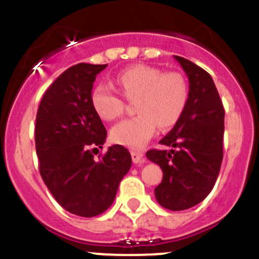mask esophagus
I'll use <instances>...</instances> for the list:
<instances>
[{
	"label": "esophagus",
	"mask_w": 259,
	"mask_h": 259,
	"mask_svg": "<svg viewBox=\"0 0 259 259\" xmlns=\"http://www.w3.org/2000/svg\"><path fill=\"white\" fill-rule=\"evenodd\" d=\"M130 154H132V159L134 163H139V161L143 159V155H144L142 151H135V150H133Z\"/></svg>",
	"instance_id": "1"
}]
</instances>
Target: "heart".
I'll use <instances>...</instances> for the list:
<instances>
[{
	"label": "heart",
	"instance_id": "b5f03b06",
	"mask_svg": "<svg viewBox=\"0 0 259 259\" xmlns=\"http://www.w3.org/2000/svg\"><path fill=\"white\" fill-rule=\"evenodd\" d=\"M121 94L135 103L137 116L119 122L111 129L115 144L140 149L155 134L156 127L169 129L182 117L188 103V83L179 72L137 65L116 76ZM90 103L100 119L111 121L125 110V101L111 86L100 83L91 91Z\"/></svg>",
	"mask_w": 259,
	"mask_h": 259
}]
</instances>
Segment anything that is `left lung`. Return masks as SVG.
Listing matches in <instances>:
<instances>
[{
    "label": "left lung",
    "instance_id": "8db88e82",
    "mask_svg": "<svg viewBox=\"0 0 259 259\" xmlns=\"http://www.w3.org/2000/svg\"><path fill=\"white\" fill-rule=\"evenodd\" d=\"M189 80L188 103L179 121L160 140L170 150L151 149L146 158L163 170L155 198L169 210H185L213 189L223 160L224 108L214 81L194 62L174 56Z\"/></svg>",
    "mask_w": 259,
    "mask_h": 259
}]
</instances>
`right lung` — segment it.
Masks as SVG:
<instances>
[{
  "label": "right lung",
  "mask_w": 259,
  "mask_h": 259,
  "mask_svg": "<svg viewBox=\"0 0 259 259\" xmlns=\"http://www.w3.org/2000/svg\"><path fill=\"white\" fill-rule=\"evenodd\" d=\"M108 65L81 62L62 72L45 91L36 115L38 169L46 187L64 209L75 215L104 213L113 204L132 155L113 145L99 160L106 129L90 103L96 75Z\"/></svg>",
  "instance_id": "right-lung-1"
}]
</instances>
